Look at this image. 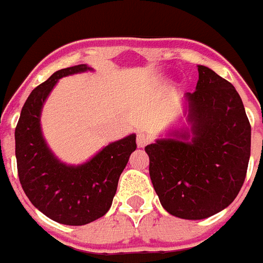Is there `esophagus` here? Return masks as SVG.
<instances>
[{"label": "esophagus", "mask_w": 263, "mask_h": 263, "mask_svg": "<svg viewBox=\"0 0 263 263\" xmlns=\"http://www.w3.org/2000/svg\"><path fill=\"white\" fill-rule=\"evenodd\" d=\"M150 139L152 138H150L147 134L139 133L138 136H137V145H138V147H145V146L150 142Z\"/></svg>", "instance_id": "esophagus-1"}]
</instances>
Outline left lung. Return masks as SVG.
<instances>
[{
	"label": "left lung",
	"instance_id": "obj_1",
	"mask_svg": "<svg viewBox=\"0 0 263 263\" xmlns=\"http://www.w3.org/2000/svg\"><path fill=\"white\" fill-rule=\"evenodd\" d=\"M197 71L196 90L185 93L191 129L145 147L160 204L185 220L227 208L242 187L250 158L252 127L238 92L208 67Z\"/></svg>",
	"mask_w": 263,
	"mask_h": 263
}]
</instances>
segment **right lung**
Segmentation results:
<instances>
[{"instance_id": "1", "label": "right lung", "mask_w": 263, "mask_h": 263, "mask_svg": "<svg viewBox=\"0 0 263 263\" xmlns=\"http://www.w3.org/2000/svg\"><path fill=\"white\" fill-rule=\"evenodd\" d=\"M87 64L57 71L32 90L15 127V158L20 182L32 205L53 221L85 225L103 217L117 191L118 179L137 148L136 134L109 143L79 166L58 159L41 129L43 104L63 76L90 71Z\"/></svg>"}]
</instances>
